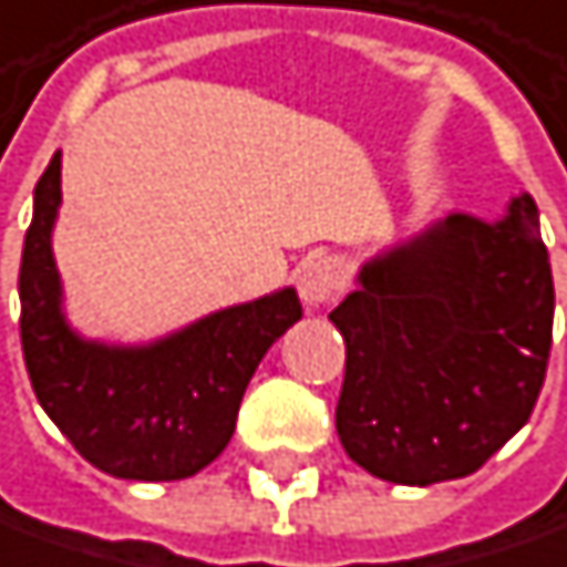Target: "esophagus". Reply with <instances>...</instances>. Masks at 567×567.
I'll list each match as a JSON object with an SVG mask.
<instances>
[{"label": "esophagus", "instance_id": "esophagus-1", "mask_svg": "<svg viewBox=\"0 0 567 567\" xmlns=\"http://www.w3.org/2000/svg\"><path fill=\"white\" fill-rule=\"evenodd\" d=\"M297 287H300V300L307 307H322V303L339 297V290H342V267L332 257L307 260L303 270H300Z\"/></svg>", "mask_w": 567, "mask_h": 567}]
</instances>
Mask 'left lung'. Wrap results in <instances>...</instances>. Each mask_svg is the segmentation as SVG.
Segmentation results:
<instances>
[{"instance_id": "8db88e82", "label": "left lung", "mask_w": 567, "mask_h": 567, "mask_svg": "<svg viewBox=\"0 0 567 567\" xmlns=\"http://www.w3.org/2000/svg\"><path fill=\"white\" fill-rule=\"evenodd\" d=\"M336 431L379 480L476 473L526 421L551 352L555 284L529 192L503 221L454 212L359 270Z\"/></svg>"}]
</instances>
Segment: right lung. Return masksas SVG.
<instances>
[{"label":"right lung","instance_id":"add662e5","mask_svg":"<svg viewBox=\"0 0 567 567\" xmlns=\"http://www.w3.org/2000/svg\"><path fill=\"white\" fill-rule=\"evenodd\" d=\"M58 205L61 153L38 178L19 267V329L38 404L74 451L110 476H195L228 447L267 349L303 317L297 290L218 310L150 346L81 339L61 313L51 254Z\"/></svg>","mask_w":567,"mask_h":567}]
</instances>
